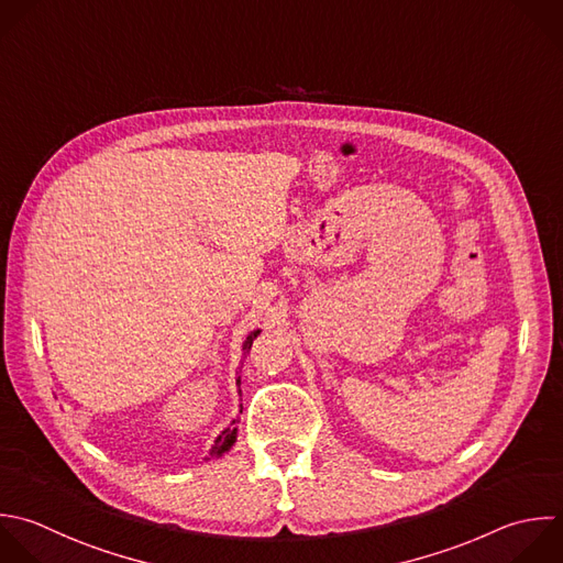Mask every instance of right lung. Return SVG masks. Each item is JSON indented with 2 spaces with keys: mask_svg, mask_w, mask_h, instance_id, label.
Masks as SVG:
<instances>
[{
  "mask_svg": "<svg viewBox=\"0 0 563 563\" xmlns=\"http://www.w3.org/2000/svg\"><path fill=\"white\" fill-rule=\"evenodd\" d=\"M262 330H253L249 336H246V341H244V345H242V350L244 352H249L251 350V345H253V341H255V336L260 334ZM238 385H240V376H238ZM235 422H240V418H235L218 438H216V442H213V446H211V457H220V455H224L233 444H235V440H238V427H235Z\"/></svg>",
  "mask_w": 563,
  "mask_h": 563,
  "instance_id": "add662e5",
  "label": "right lung"
}]
</instances>
